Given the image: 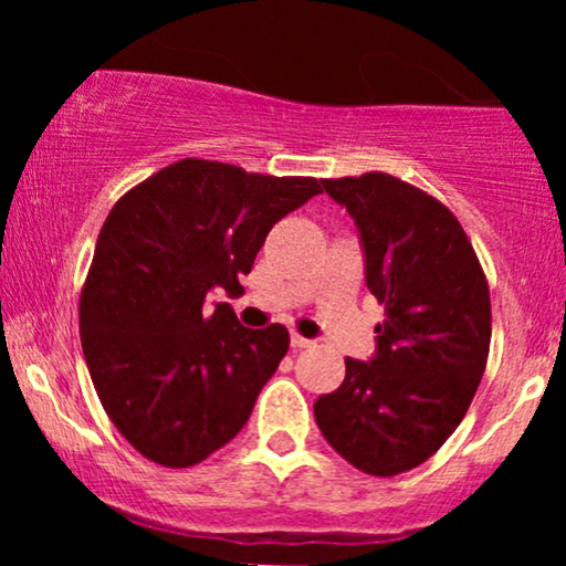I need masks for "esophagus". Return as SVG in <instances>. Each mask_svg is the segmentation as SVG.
<instances>
[{
	"mask_svg": "<svg viewBox=\"0 0 566 566\" xmlns=\"http://www.w3.org/2000/svg\"><path fill=\"white\" fill-rule=\"evenodd\" d=\"M290 346L295 348V350H301V348H308V346H311V340H308V337H303V335L292 333V337H290Z\"/></svg>",
	"mask_w": 566,
	"mask_h": 566,
	"instance_id": "34e87169",
	"label": "esophagus"
}]
</instances>
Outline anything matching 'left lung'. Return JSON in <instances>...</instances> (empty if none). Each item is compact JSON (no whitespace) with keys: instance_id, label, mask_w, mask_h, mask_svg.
Instances as JSON below:
<instances>
[{"instance_id":"1","label":"left lung","mask_w":566,"mask_h":566,"mask_svg":"<svg viewBox=\"0 0 566 566\" xmlns=\"http://www.w3.org/2000/svg\"><path fill=\"white\" fill-rule=\"evenodd\" d=\"M322 186L356 220L386 316L375 359H346L340 388L316 399V426L354 469L396 476L469 412L490 356V284L460 220L423 188L388 172Z\"/></svg>"}]
</instances>
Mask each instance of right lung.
I'll list each match as a JSON object with an SVG mask.
<instances>
[{
    "mask_svg": "<svg viewBox=\"0 0 566 566\" xmlns=\"http://www.w3.org/2000/svg\"><path fill=\"white\" fill-rule=\"evenodd\" d=\"M322 191L316 178L180 159L116 199L80 295L90 378L116 431L151 463L188 469L242 431L290 348L207 292H242L269 231Z\"/></svg>",
    "mask_w": 566,
    "mask_h": 566,
    "instance_id": "right-lung-1",
    "label": "right lung"
}]
</instances>
